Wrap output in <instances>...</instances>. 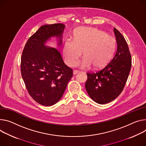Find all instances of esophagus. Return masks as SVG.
<instances>
[{
    "mask_svg": "<svg viewBox=\"0 0 146 146\" xmlns=\"http://www.w3.org/2000/svg\"><path fill=\"white\" fill-rule=\"evenodd\" d=\"M78 72H79V71H78V70H73V74H77Z\"/></svg>",
    "mask_w": 146,
    "mask_h": 146,
    "instance_id": "obj_1",
    "label": "esophagus"
}]
</instances>
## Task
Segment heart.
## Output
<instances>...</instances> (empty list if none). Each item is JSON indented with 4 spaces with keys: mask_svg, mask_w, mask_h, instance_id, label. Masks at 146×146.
I'll return each instance as SVG.
<instances>
[{
    "mask_svg": "<svg viewBox=\"0 0 146 146\" xmlns=\"http://www.w3.org/2000/svg\"><path fill=\"white\" fill-rule=\"evenodd\" d=\"M116 44L115 38L103 31L82 27L74 30L73 39L65 41L63 53L67 62L70 66H75L83 51L84 57L80 63L81 67L86 69L92 65L98 68L109 60Z\"/></svg>",
    "mask_w": 146,
    "mask_h": 146,
    "instance_id": "b5f03b06",
    "label": "heart"
}]
</instances>
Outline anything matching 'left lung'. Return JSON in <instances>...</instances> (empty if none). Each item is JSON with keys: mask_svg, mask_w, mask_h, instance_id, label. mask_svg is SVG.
<instances>
[{"mask_svg": "<svg viewBox=\"0 0 146 146\" xmlns=\"http://www.w3.org/2000/svg\"><path fill=\"white\" fill-rule=\"evenodd\" d=\"M117 48L112 58L103 68L87 73L85 87L91 98L100 104L114 100L123 91L130 71L131 57L125 38L113 29Z\"/></svg>", "mask_w": 146, "mask_h": 146, "instance_id": "8db88e82", "label": "left lung"}]
</instances>
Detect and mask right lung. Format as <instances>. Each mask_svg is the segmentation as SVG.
<instances>
[{"label":"right lung","instance_id":"right-lung-1","mask_svg":"<svg viewBox=\"0 0 146 146\" xmlns=\"http://www.w3.org/2000/svg\"><path fill=\"white\" fill-rule=\"evenodd\" d=\"M64 28L62 23L41 26L22 52L21 73L26 88L34 100L47 107L60 100L73 76V69L65 64L59 52L44 45L55 36L60 45Z\"/></svg>","mask_w":146,"mask_h":146}]
</instances>
